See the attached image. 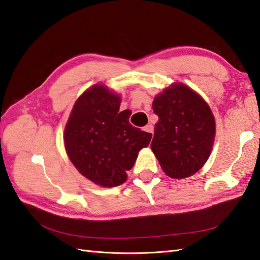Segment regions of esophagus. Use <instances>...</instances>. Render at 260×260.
<instances>
[{
	"instance_id": "34e87169",
	"label": "esophagus",
	"mask_w": 260,
	"mask_h": 260,
	"mask_svg": "<svg viewBox=\"0 0 260 260\" xmlns=\"http://www.w3.org/2000/svg\"><path fill=\"white\" fill-rule=\"evenodd\" d=\"M143 131H145L146 133H149V134H153V126H152L151 124L146 125L144 128H143Z\"/></svg>"
}]
</instances>
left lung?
Returning <instances> with one entry per match:
<instances>
[{"mask_svg":"<svg viewBox=\"0 0 260 260\" xmlns=\"http://www.w3.org/2000/svg\"><path fill=\"white\" fill-rule=\"evenodd\" d=\"M152 108L159 116L151 150L167 176L184 179L202 169L212 153L215 117L190 86L174 82L157 93Z\"/></svg>","mask_w":260,"mask_h":260,"instance_id":"8db88e82","label":"left lung"}]
</instances>
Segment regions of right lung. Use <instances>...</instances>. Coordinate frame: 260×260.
Wrapping results in <instances>:
<instances>
[{
	"instance_id": "1",
	"label": "right lung",
	"mask_w": 260,
	"mask_h": 260,
	"mask_svg": "<svg viewBox=\"0 0 260 260\" xmlns=\"http://www.w3.org/2000/svg\"><path fill=\"white\" fill-rule=\"evenodd\" d=\"M119 93L96 83L73 105L64 128L66 154L81 175L101 187H116L127 179L140 151L152 134L132 126L131 110L119 111Z\"/></svg>"
}]
</instances>
